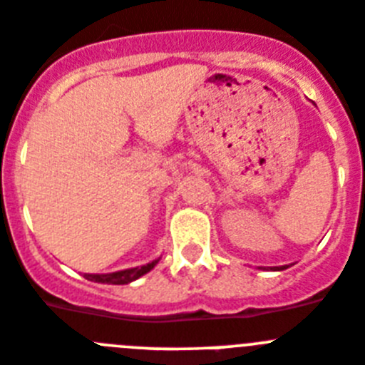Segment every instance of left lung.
Segmentation results:
<instances>
[{
    "instance_id": "8db88e82",
    "label": "left lung",
    "mask_w": 365,
    "mask_h": 365,
    "mask_svg": "<svg viewBox=\"0 0 365 365\" xmlns=\"http://www.w3.org/2000/svg\"><path fill=\"white\" fill-rule=\"evenodd\" d=\"M282 269H287V267H285V265H282V267H280V269H277V271H282Z\"/></svg>"
}]
</instances>
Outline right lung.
I'll return each mask as SVG.
<instances>
[{"instance_id": "obj_1", "label": "right lung", "mask_w": 365, "mask_h": 365, "mask_svg": "<svg viewBox=\"0 0 365 365\" xmlns=\"http://www.w3.org/2000/svg\"><path fill=\"white\" fill-rule=\"evenodd\" d=\"M158 264V260L150 262V264L142 265V267H133V269H123V271L116 272H107V274H88L85 272L83 277L91 282H98V284H113V285H123L130 284V282L138 280L140 277L147 274L154 265Z\"/></svg>"}]
</instances>
